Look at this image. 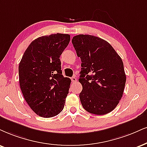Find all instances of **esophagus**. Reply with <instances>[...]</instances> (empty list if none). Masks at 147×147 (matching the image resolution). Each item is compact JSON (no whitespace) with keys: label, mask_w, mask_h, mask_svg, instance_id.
I'll list each match as a JSON object with an SVG mask.
<instances>
[{"label":"esophagus","mask_w":147,"mask_h":147,"mask_svg":"<svg viewBox=\"0 0 147 147\" xmlns=\"http://www.w3.org/2000/svg\"><path fill=\"white\" fill-rule=\"evenodd\" d=\"M71 79V82H76L77 81V78L76 76H73Z\"/></svg>","instance_id":"34e87169"}]
</instances>
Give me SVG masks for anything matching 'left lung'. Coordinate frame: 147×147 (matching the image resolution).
<instances>
[{
  "label": "left lung",
  "mask_w": 147,
  "mask_h": 147,
  "mask_svg": "<svg viewBox=\"0 0 147 147\" xmlns=\"http://www.w3.org/2000/svg\"><path fill=\"white\" fill-rule=\"evenodd\" d=\"M72 43L82 61L78 81L82 86L79 97L83 108L94 115L109 113L123 94L126 75L122 59L108 41L98 37L78 35Z\"/></svg>",
  "instance_id": "8db88e82"
}]
</instances>
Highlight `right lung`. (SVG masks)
Segmentation results:
<instances>
[{
    "mask_svg": "<svg viewBox=\"0 0 147 147\" xmlns=\"http://www.w3.org/2000/svg\"><path fill=\"white\" fill-rule=\"evenodd\" d=\"M70 35L52 34L32 41L19 64L22 93L37 115L50 118L64 108L71 80L62 75L60 56L68 46Z\"/></svg>",
    "mask_w": 147,
    "mask_h": 147,
    "instance_id": "1",
    "label": "right lung"
}]
</instances>
